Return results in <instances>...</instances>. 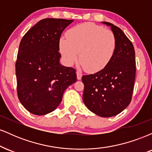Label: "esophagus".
<instances>
[{
    "instance_id": "obj_1",
    "label": "esophagus",
    "mask_w": 152,
    "mask_h": 152,
    "mask_svg": "<svg viewBox=\"0 0 152 152\" xmlns=\"http://www.w3.org/2000/svg\"><path fill=\"white\" fill-rule=\"evenodd\" d=\"M76 76H77V79L78 80H81L82 78V73L81 71H76Z\"/></svg>"
}]
</instances>
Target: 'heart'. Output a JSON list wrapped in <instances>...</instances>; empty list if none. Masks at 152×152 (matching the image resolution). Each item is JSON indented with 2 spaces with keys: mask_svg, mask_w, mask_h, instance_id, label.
<instances>
[{
  "mask_svg": "<svg viewBox=\"0 0 152 152\" xmlns=\"http://www.w3.org/2000/svg\"><path fill=\"white\" fill-rule=\"evenodd\" d=\"M61 38L59 51L64 62L71 66L78 60L82 67L90 73L105 69L114 57L116 40L112 31L91 23L74 26Z\"/></svg>",
  "mask_w": 152,
  "mask_h": 152,
  "instance_id": "heart-1",
  "label": "heart"
}]
</instances>
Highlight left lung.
I'll use <instances>...</instances> for the list:
<instances>
[{
  "mask_svg": "<svg viewBox=\"0 0 152 152\" xmlns=\"http://www.w3.org/2000/svg\"><path fill=\"white\" fill-rule=\"evenodd\" d=\"M116 40V49L105 69L83 76V101L91 112L102 117H111L130 104L136 74L135 50L132 43L119 28L109 22Z\"/></svg>",
  "mask_w": 152,
  "mask_h": 152,
  "instance_id": "left-lung-1",
  "label": "left lung"
}]
</instances>
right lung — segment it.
Instances as JSON below:
<instances>
[{"label":"right lung","mask_w":152,"mask_h":152,"mask_svg":"<svg viewBox=\"0 0 152 152\" xmlns=\"http://www.w3.org/2000/svg\"><path fill=\"white\" fill-rule=\"evenodd\" d=\"M74 20L46 18L24 35L15 64L17 92L31 114L41 116L54 111L66 88L76 81V70L60 64L59 41Z\"/></svg>","instance_id":"obj_1"}]
</instances>
